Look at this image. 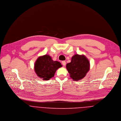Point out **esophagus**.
Masks as SVG:
<instances>
[{
  "label": "esophagus",
  "instance_id": "obj_1",
  "mask_svg": "<svg viewBox=\"0 0 121 121\" xmlns=\"http://www.w3.org/2000/svg\"><path fill=\"white\" fill-rule=\"evenodd\" d=\"M62 65H63V66H65L66 65V61H62Z\"/></svg>",
  "mask_w": 121,
  "mask_h": 121
}]
</instances>
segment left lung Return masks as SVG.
<instances>
[{
	"label": "left lung",
	"instance_id": "left-lung-1",
	"mask_svg": "<svg viewBox=\"0 0 121 121\" xmlns=\"http://www.w3.org/2000/svg\"><path fill=\"white\" fill-rule=\"evenodd\" d=\"M66 68L70 77L78 81L86 76L89 70L90 63L85 55L75 54L72 57L71 62L67 64Z\"/></svg>",
	"mask_w": 121,
	"mask_h": 121
}]
</instances>
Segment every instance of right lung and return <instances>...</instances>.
Returning a JSON list of instances; mask_svg holds the SVG:
<instances>
[{"instance_id":"add662e5","label":"right lung","mask_w":121,"mask_h":121,"mask_svg":"<svg viewBox=\"0 0 121 121\" xmlns=\"http://www.w3.org/2000/svg\"><path fill=\"white\" fill-rule=\"evenodd\" d=\"M62 66L58 61H53L49 55L39 57L35 64V71L37 76L43 80H49L54 76L56 70Z\"/></svg>"}]
</instances>
